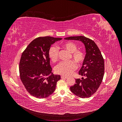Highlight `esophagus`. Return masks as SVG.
I'll return each mask as SVG.
<instances>
[{
  "label": "esophagus",
  "mask_w": 122,
  "mask_h": 122,
  "mask_svg": "<svg viewBox=\"0 0 122 122\" xmlns=\"http://www.w3.org/2000/svg\"><path fill=\"white\" fill-rule=\"evenodd\" d=\"M67 78H68V77H66V76H63V75L61 76V79H67Z\"/></svg>",
  "instance_id": "obj_1"
}]
</instances>
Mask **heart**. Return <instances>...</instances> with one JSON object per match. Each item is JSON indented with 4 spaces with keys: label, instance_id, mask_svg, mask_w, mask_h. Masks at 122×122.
I'll use <instances>...</instances> for the list:
<instances>
[{
    "label": "heart",
    "instance_id": "1",
    "mask_svg": "<svg viewBox=\"0 0 122 122\" xmlns=\"http://www.w3.org/2000/svg\"><path fill=\"white\" fill-rule=\"evenodd\" d=\"M60 47H58V48ZM61 47L70 52V58L76 62L78 66L81 65L85 58V55L82 50H78L76 44L72 42H67L61 45ZM59 50L55 46H51L49 50L48 54L51 60L56 62L58 60ZM74 61L61 62L55 68V71L58 74L63 76H69L73 73L77 68L76 64Z\"/></svg>",
    "mask_w": 122,
    "mask_h": 122
}]
</instances>
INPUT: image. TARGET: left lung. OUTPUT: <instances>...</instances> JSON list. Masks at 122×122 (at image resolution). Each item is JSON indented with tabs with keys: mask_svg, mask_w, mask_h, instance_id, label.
<instances>
[{
	"mask_svg": "<svg viewBox=\"0 0 122 122\" xmlns=\"http://www.w3.org/2000/svg\"><path fill=\"white\" fill-rule=\"evenodd\" d=\"M65 39L79 41L84 45L86 54L79 74L85 78L76 79L75 84L70 87V90L80 98H89L97 91L102 81L104 59L94 41L84 36H70Z\"/></svg>",
	"mask_w": 122,
	"mask_h": 122,
	"instance_id": "obj_1",
	"label": "left lung"
}]
</instances>
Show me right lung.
Instances as JSON below:
<instances>
[{"instance_id": "obj_1", "label": "right lung", "mask_w": 122, "mask_h": 122, "mask_svg": "<svg viewBox=\"0 0 122 122\" xmlns=\"http://www.w3.org/2000/svg\"><path fill=\"white\" fill-rule=\"evenodd\" d=\"M62 38L39 37L30 43L22 54L19 63L20 79L31 95L43 99L54 92L60 75H53L48 52L51 45Z\"/></svg>"}]
</instances>
